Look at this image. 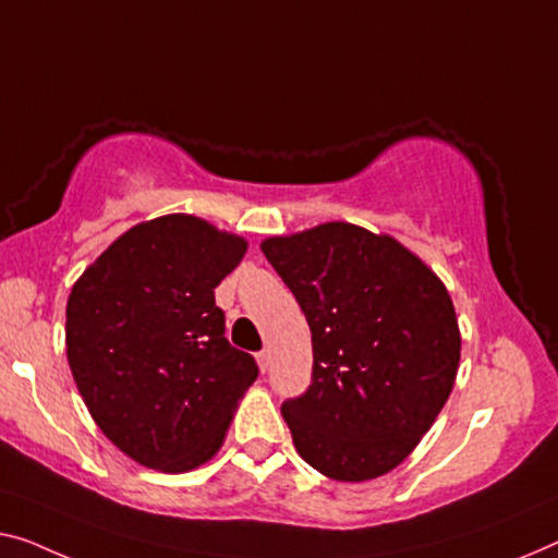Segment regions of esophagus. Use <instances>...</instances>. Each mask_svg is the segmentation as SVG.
<instances>
[{
  "instance_id": "34e87169",
  "label": "esophagus",
  "mask_w": 558,
  "mask_h": 558,
  "mask_svg": "<svg viewBox=\"0 0 558 558\" xmlns=\"http://www.w3.org/2000/svg\"><path fill=\"white\" fill-rule=\"evenodd\" d=\"M257 365H260V371H263V373L268 371V365H270V353H268V351H260V353H257Z\"/></svg>"
}]
</instances>
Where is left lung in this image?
I'll use <instances>...</instances> for the list:
<instances>
[{
    "label": "left lung",
    "instance_id": "8db88e82",
    "mask_svg": "<svg viewBox=\"0 0 558 558\" xmlns=\"http://www.w3.org/2000/svg\"><path fill=\"white\" fill-rule=\"evenodd\" d=\"M263 253L311 328L313 384L282 403L295 451L332 481L386 476L451 396L461 330L434 270L384 232L323 222Z\"/></svg>",
    "mask_w": 558,
    "mask_h": 558
}]
</instances>
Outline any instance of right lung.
I'll use <instances>...</instances> for the list:
<instances>
[{"instance_id":"add662e5","label":"right lung","mask_w":558,"mask_h":558,"mask_svg":"<svg viewBox=\"0 0 558 558\" xmlns=\"http://www.w3.org/2000/svg\"><path fill=\"white\" fill-rule=\"evenodd\" d=\"M245 253L235 232L172 213L122 232L72 286V378L99 430L145 469L185 473L210 461L257 378L215 305Z\"/></svg>"}]
</instances>
